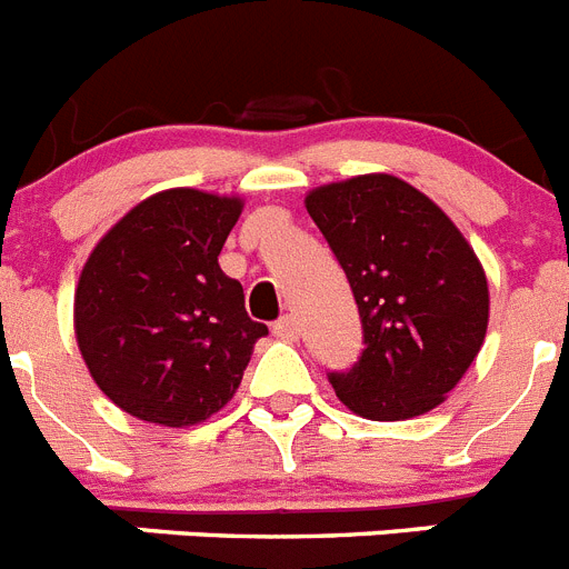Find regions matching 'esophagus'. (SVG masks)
<instances>
[{
  "label": "esophagus",
  "mask_w": 569,
  "mask_h": 569,
  "mask_svg": "<svg viewBox=\"0 0 569 569\" xmlns=\"http://www.w3.org/2000/svg\"><path fill=\"white\" fill-rule=\"evenodd\" d=\"M273 336L276 339L296 341L299 339V321H296L293 316H281V319L273 325Z\"/></svg>",
  "instance_id": "esophagus-1"
}]
</instances>
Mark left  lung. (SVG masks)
Masks as SVG:
<instances>
[{"label":"left lung","instance_id":"left-lung-1","mask_svg":"<svg viewBox=\"0 0 569 569\" xmlns=\"http://www.w3.org/2000/svg\"><path fill=\"white\" fill-rule=\"evenodd\" d=\"M305 208L350 281L365 330L359 361L328 373L336 396L373 421L433 410L485 345L481 261L439 204L390 173L310 190Z\"/></svg>","mask_w":569,"mask_h":569}]
</instances>
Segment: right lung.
Returning <instances> with one entry per match:
<instances>
[{
    "instance_id": "1",
    "label": "right lung",
    "mask_w": 569,
    "mask_h": 569,
    "mask_svg": "<svg viewBox=\"0 0 569 569\" xmlns=\"http://www.w3.org/2000/svg\"><path fill=\"white\" fill-rule=\"evenodd\" d=\"M239 196L173 188L150 196L99 239L73 299L90 376L124 413L190 427L233 399L268 328L219 253L239 222Z\"/></svg>"
}]
</instances>
